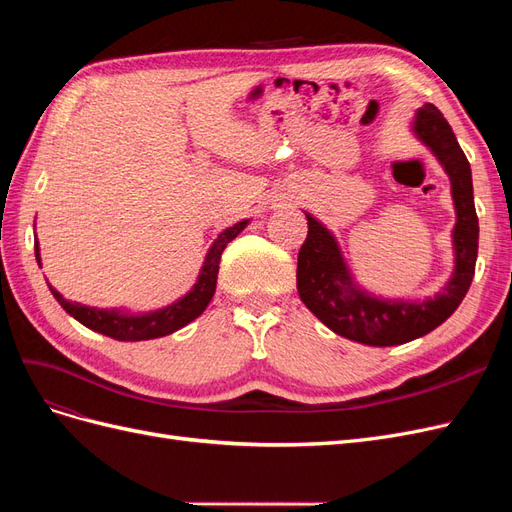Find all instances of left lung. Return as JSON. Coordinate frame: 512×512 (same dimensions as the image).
Segmentation results:
<instances>
[{
  "label": "left lung",
  "instance_id": "1",
  "mask_svg": "<svg viewBox=\"0 0 512 512\" xmlns=\"http://www.w3.org/2000/svg\"><path fill=\"white\" fill-rule=\"evenodd\" d=\"M414 134L433 151L451 177L457 224L453 230L455 273L442 292L427 301H386L354 286L331 232L305 213L307 239L297 260V290L322 324L352 342L399 346L423 337L451 316L472 284L478 254V218L472 170L453 128L433 104L418 108Z\"/></svg>",
  "mask_w": 512,
  "mask_h": 512
}]
</instances>
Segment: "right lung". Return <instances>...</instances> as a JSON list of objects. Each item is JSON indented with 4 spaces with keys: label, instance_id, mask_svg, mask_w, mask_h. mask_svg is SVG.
Listing matches in <instances>:
<instances>
[{
    "label": "right lung",
    "instance_id": "add662e5",
    "mask_svg": "<svg viewBox=\"0 0 512 512\" xmlns=\"http://www.w3.org/2000/svg\"><path fill=\"white\" fill-rule=\"evenodd\" d=\"M245 226H247V220L237 222L235 226L226 228L222 235L213 241L194 288L188 294H185L183 299H179L177 303L168 305L164 309H158V312L141 314V316L121 314V312H115V309H113V312H108V309L87 307V305H81V303L66 301L51 284H49V288L53 292V297L57 299V303L64 307L72 318H76L81 324H85V327L91 329V331H98L106 337H113V339H117V342H143V339L164 337V335L179 331L181 327H185V324L192 322L194 318H198L200 314L205 312V307L213 299L215 284H218L220 258H222L224 247L232 239H235ZM36 260L40 265L38 241H36Z\"/></svg>",
    "mask_w": 512,
    "mask_h": 512
}]
</instances>
